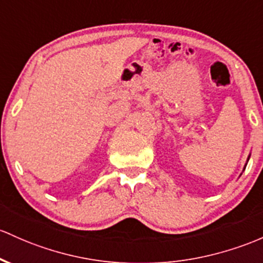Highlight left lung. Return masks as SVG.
Instances as JSON below:
<instances>
[{"instance_id": "obj_1", "label": "left lung", "mask_w": 263, "mask_h": 263, "mask_svg": "<svg viewBox=\"0 0 263 263\" xmlns=\"http://www.w3.org/2000/svg\"><path fill=\"white\" fill-rule=\"evenodd\" d=\"M250 156L251 155H249V157H247V162H249V160H250ZM247 162H246V164H245V167H243V171H245V168H246V166H247ZM242 175V174H241Z\"/></svg>"}]
</instances>
